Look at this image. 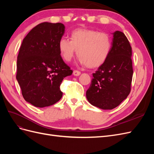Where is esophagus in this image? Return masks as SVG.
I'll return each instance as SVG.
<instances>
[{
	"mask_svg": "<svg viewBox=\"0 0 154 154\" xmlns=\"http://www.w3.org/2000/svg\"><path fill=\"white\" fill-rule=\"evenodd\" d=\"M80 74H81V72L79 71H77V70H74V71H73V74L76 76H79Z\"/></svg>",
	"mask_w": 154,
	"mask_h": 154,
	"instance_id": "esophagus-1",
	"label": "esophagus"
}]
</instances>
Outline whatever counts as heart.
<instances>
[{
  "label": "heart",
  "instance_id": "heart-1",
  "mask_svg": "<svg viewBox=\"0 0 154 154\" xmlns=\"http://www.w3.org/2000/svg\"><path fill=\"white\" fill-rule=\"evenodd\" d=\"M58 48L61 57L70 62L77 50L79 62L89 68L100 66L108 58L112 48L109 34L94 29H77L71 34V40L62 38Z\"/></svg>",
  "mask_w": 154,
  "mask_h": 154
}]
</instances>
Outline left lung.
Returning <instances> with one entry per match:
<instances>
[{"label": "left lung", "mask_w": 154, "mask_h": 154, "mask_svg": "<svg viewBox=\"0 0 154 154\" xmlns=\"http://www.w3.org/2000/svg\"><path fill=\"white\" fill-rule=\"evenodd\" d=\"M110 54L92 74L87 99L95 106L111 110L127 98L131 91L133 76L132 48L123 32L113 33Z\"/></svg>", "instance_id": "1"}]
</instances>
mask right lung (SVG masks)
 Wrapping results in <instances>:
<instances>
[{
    "instance_id": "obj_1",
    "label": "right lung",
    "mask_w": 154,
    "mask_h": 154,
    "mask_svg": "<svg viewBox=\"0 0 154 154\" xmlns=\"http://www.w3.org/2000/svg\"><path fill=\"white\" fill-rule=\"evenodd\" d=\"M65 32L62 23L43 22L22 41L16 78L24 100L36 107L54 105L62 98L60 86L72 71L60 55L58 42Z\"/></svg>"
}]
</instances>
